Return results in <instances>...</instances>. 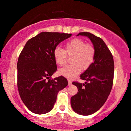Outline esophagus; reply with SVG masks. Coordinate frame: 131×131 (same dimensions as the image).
<instances>
[{
	"instance_id": "obj_1",
	"label": "esophagus",
	"mask_w": 131,
	"mask_h": 131,
	"mask_svg": "<svg viewBox=\"0 0 131 131\" xmlns=\"http://www.w3.org/2000/svg\"><path fill=\"white\" fill-rule=\"evenodd\" d=\"M68 85H71L72 84V82L71 80L70 79H68Z\"/></svg>"
}]
</instances>
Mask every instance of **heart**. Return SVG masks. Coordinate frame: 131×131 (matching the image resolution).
I'll list each match as a JSON object with an SVG mask.
<instances>
[{
	"instance_id": "heart-1",
	"label": "heart",
	"mask_w": 131,
	"mask_h": 131,
	"mask_svg": "<svg viewBox=\"0 0 131 131\" xmlns=\"http://www.w3.org/2000/svg\"><path fill=\"white\" fill-rule=\"evenodd\" d=\"M68 57H72L71 65L59 71V74L68 79L74 78L80 74L81 70H86L93 63L95 49L90 44H86L81 39L75 38L64 45V49L57 48L53 50V57L56 63L63 67Z\"/></svg>"
}]
</instances>
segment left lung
Wrapping results in <instances>:
<instances>
[{"instance_id": "obj_1", "label": "left lung", "mask_w": 131, "mask_h": 131, "mask_svg": "<svg viewBox=\"0 0 131 131\" xmlns=\"http://www.w3.org/2000/svg\"><path fill=\"white\" fill-rule=\"evenodd\" d=\"M88 37L95 49L94 62L81 75L86 82H74L78 91L71 98V105L75 113L89 115L98 111L107 100L113 85L114 62L113 56L104 41L94 35L81 32L77 36Z\"/></svg>"}]
</instances>
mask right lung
Wrapping results in <instances>:
<instances>
[{
	"label": "right lung",
	"instance_id": "obj_1",
	"mask_svg": "<svg viewBox=\"0 0 131 131\" xmlns=\"http://www.w3.org/2000/svg\"><path fill=\"white\" fill-rule=\"evenodd\" d=\"M71 34L41 32L26 42L19 57L18 88L27 108L45 114L53 108L59 91L68 85L63 76L50 78L57 71L53 50Z\"/></svg>",
	"mask_w": 131,
	"mask_h": 131
}]
</instances>
